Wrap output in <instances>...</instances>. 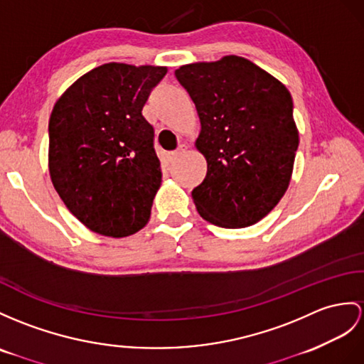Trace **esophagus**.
I'll use <instances>...</instances> for the list:
<instances>
[{"label": "esophagus", "mask_w": 364, "mask_h": 364, "mask_svg": "<svg viewBox=\"0 0 364 364\" xmlns=\"http://www.w3.org/2000/svg\"><path fill=\"white\" fill-rule=\"evenodd\" d=\"M185 151H187V145H181L176 149V151L170 153V161H176V159H179Z\"/></svg>", "instance_id": "obj_1"}]
</instances>
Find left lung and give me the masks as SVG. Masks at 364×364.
I'll return each instance as SVG.
<instances>
[{"label":"left lung","instance_id":"left-lung-1","mask_svg":"<svg viewBox=\"0 0 364 364\" xmlns=\"http://www.w3.org/2000/svg\"><path fill=\"white\" fill-rule=\"evenodd\" d=\"M200 122L194 141L207 176L191 196L224 228L259 223L284 196L299 144L287 87L253 61L225 55L174 70Z\"/></svg>","mask_w":364,"mask_h":364}]
</instances>
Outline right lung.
<instances>
[{
  "label": "right lung",
  "mask_w": 364,
  "mask_h": 364,
  "mask_svg": "<svg viewBox=\"0 0 364 364\" xmlns=\"http://www.w3.org/2000/svg\"><path fill=\"white\" fill-rule=\"evenodd\" d=\"M166 70L106 63L75 80L54 105L50 181L68 210L94 233L125 237L151 216L162 171L141 108Z\"/></svg>",
  "instance_id": "obj_1"
}]
</instances>
